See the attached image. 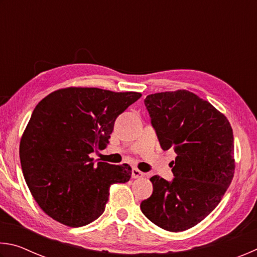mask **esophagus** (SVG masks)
Returning a JSON list of instances; mask_svg holds the SVG:
<instances>
[{"label":"esophagus","instance_id":"34e87169","mask_svg":"<svg viewBox=\"0 0 257 257\" xmlns=\"http://www.w3.org/2000/svg\"><path fill=\"white\" fill-rule=\"evenodd\" d=\"M132 177L134 178V179H137V178H142V177H144V173H143L142 171H139L138 169L134 168L133 170H132Z\"/></svg>","mask_w":257,"mask_h":257}]
</instances>
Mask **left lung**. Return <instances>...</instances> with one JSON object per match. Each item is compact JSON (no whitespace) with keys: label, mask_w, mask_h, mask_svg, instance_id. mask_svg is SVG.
I'll use <instances>...</instances> for the list:
<instances>
[{"label":"left lung","mask_w":257,"mask_h":257,"mask_svg":"<svg viewBox=\"0 0 257 257\" xmlns=\"http://www.w3.org/2000/svg\"><path fill=\"white\" fill-rule=\"evenodd\" d=\"M160 145L177 154L173 179L151 178L153 193L141 203L144 215L172 232L203 221L222 199L234 172L233 134L228 119L188 90L144 99Z\"/></svg>","instance_id":"obj_1"}]
</instances>
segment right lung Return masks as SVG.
<instances>
[{
    "mask_svg": "<svg viewBox=\"0 0 257 257\" xmlns=\"http://www.w3.org/2000/svg\"><path fill=\"white\" fill-rule=\"evenodd\" d=\"M142 96L99 88L59 89L37 104L20 141V163L35 201L47 215L82 227L102 215L112 184H124L132 168L98 162L115 119Z\"/></svg>",
    "mask_w": 257,
    "mask_h": 257,
    "instance_id": "add662e5",
    "label": "right lung"
}]
</instances>
